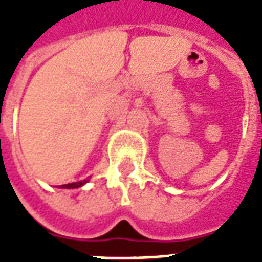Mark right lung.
<instances>
[{
  "label": "right lung",
  "mask_w": 262,
  "mask_h": 262,
  "mask_svg": "<svg viewBox=\"0 0 262 262\" xmlns=\"http://www.w3.org/2000/svg\"><path fill=\"white\" fill-rule=\"evenodd\" d=\"M90 181L88 178L84 180V181H78V182H71V184H66V185H60V188H64V189H75V188H81L85 185L86 182Z\"/></svg>",
  "instance_id": "add662e5"
}]
</instances>
